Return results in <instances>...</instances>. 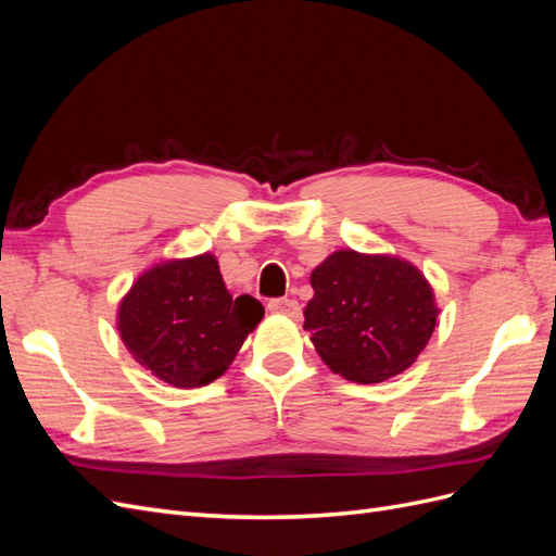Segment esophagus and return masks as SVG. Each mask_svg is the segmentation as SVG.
Listing matches in <instances>:
<instances>
[{
	"label": "esophagus",
	"instance_id": "1",
	"mask_svg": "<svg viewBox=\"0 0 556 556\" xmlns=\"http://www.w3.org/2000/svg\"><path fill=\"white\" fill-rule=\"evenodd\" d=\"M268 311L271 313H280V315H288V317H299L301 315V306L296 299L290 296H280V299H271L268 301Z\"/></svg>",
	"mask_w": 556,
	"mask_h": 556
}]
</instances>
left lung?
<instances>
[{
  "mask_svg": "<svg viewBox=\"0 0 556 556\" xmlns=\"http://www.w3.org/2000/svg\"><path fill=\"white\" fill-rule=\"evenodd\" d=\"M311 285L304 329L323 362L350 382L406 371L439 325L431 285L406 260L339 250L315 266Z\"/></svg>",
  "mask_w": 556,
  "mask_h": 556,
  "instance_id": "1",
  "label": "left lung"
}]
</instances>
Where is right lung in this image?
Wrapping results in <instances>:
<instances>
[{
    "instance_id": "obj_1",
    "label": "right lung",
    "mask_w": 556,
    "mask_h": 556,
    "mask_svg": "<svg viewBox=\"0 0 556 556\" xmlns=\"http://www.w3.org/2000/svg\"><path fill=\"white\" fill-rule=\"evenodd\" d=\"M264 317L250 294L233 299L208 252L160 262L117 308V331L143 368L180 390L220 378Z\"/></svg>"
}]
</instances>
